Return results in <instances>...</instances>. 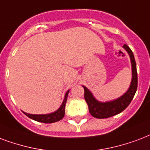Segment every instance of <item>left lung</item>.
<instances>
[{"mask_svg": "<svg viewBox=\"0 0 150 150\" xmlns=\"http://www.w3.org/2000/svg\"><path fill=\"white\" fill-rule=\"evenodd\" d=\"M123 48L127 51L130 55L131 65H132V81L129 90L124 95L113 101L100 103L93 98L90 90L86 89L85 86H83L85 90L84 98L87 103L90 113L95 118L105 119L120 113L130 105L134 96L135 94L138 87V74H137L135 60H134L133 52L131 51L128 45L125 44L123 45Z\"/></svg>", "mask_w": 150, "mask_h": 150, "instance_id": "8db88e82", "label": "left lung"}]
</instances>
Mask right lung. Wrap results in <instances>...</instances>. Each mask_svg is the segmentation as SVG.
Wrapping results in <instances>:
<instances>
[{
	"label": "right lung",
	"mask_w": 150,
	"mask_h": 150,
	"mask_svg": "<svg viewBox=\"0 0 150 150\" xmlns=\"http://www.w3.org/2000/svg\"><path fill=\"white\" fill-rule=\"evenodd\" d=\"M67 91L66 94H65L64 100L63 101L62 105L60 106V108L55 112H52L51 114H48V115H32V114H28V113L23 112L29 118L34 120L38 121L41 123H52L57 122V121L60 120L64 118L65 114V105H66V102H67V94H68Z\"/></svg>",
	"instance_id": "1"
}]
</instances>
